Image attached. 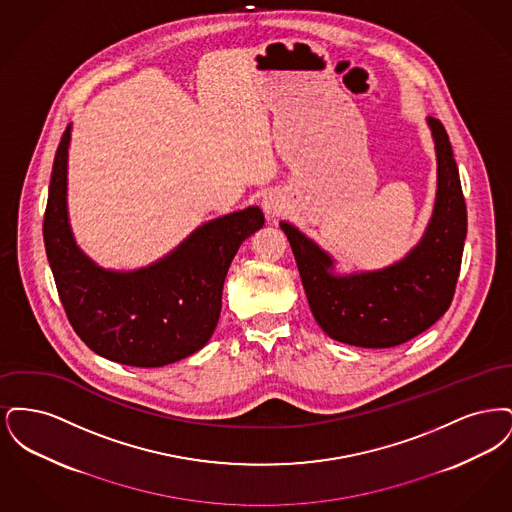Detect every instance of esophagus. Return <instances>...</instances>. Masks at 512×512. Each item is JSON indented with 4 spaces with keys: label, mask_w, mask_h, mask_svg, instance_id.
<instances>
[{
    "label": "esophagus",
    "mask_w": 512,
    "mask_h": 512,
    "mask_svg": "<svg viewBox=\"0 0 512 512\" xmlns=\"http://www.w3.org/2000/svg\"><path fill=\"white\" fill-rule=\"evenodd\" d=\"M263 211L267 213V217H278L284 209H286V197L280 192H268L261 199Z\"/></svg>",
    "instance_id": "esophagus-1"
}]
</instances>
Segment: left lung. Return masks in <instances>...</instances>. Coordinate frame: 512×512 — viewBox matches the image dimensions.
<instances>
[{
	"instance_id": "left-lung-1",
	"label": "left lung",
	"mask_w": 512,
	"mask_h": 512,
	"mask_svg": "<svg viewBox=\"0 0 512 512\" xmlns=\"http://www.w3.org/2000/svg\"><path fill=\"white\" fill-rule=\"evenodd\" d=\"M426 122L436 147V201L420 242L401 261L341 274L328 251L292 222H280L313 317L332 340L368 349L395 347L428 330L453 301L466 238V205L449 136L438 119Z\"/></svg>"
}]
</instances>
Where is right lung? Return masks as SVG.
<instances>
[{"label":"right lung","instance_id":"add662e5","mask_svg":"<svg viewBox=\"0 0 512 512\" xmlns=\"http://www.w3.org/2000/svg\"><path fill=\"white\" fill-rule=\"evenodd\" d=\"M71 124L57 147L44 244L65 313L94 353L128 366L171 365L211 340L228 267L245 238L263 228L259 207L209 220L136 270L99 267L74 240L67 207Z\"/></svg>","mask_w":512,"mask_h":512}]
</instances>
